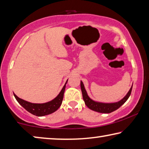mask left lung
Returning <instances> with one entry per match:
<instances>
[{
	"instance_id": "obj_1",
	"label": "left lung",
	"mask_w": 149,
	"mask_h": 149,
	"mask_svg": "<svg viewBox=\"0 0 149 149\" xmlns=\"http://www.w3.org/2000/svg\"><path fill=\"white\" fill-rule=\"evenodd\" d=\"M81 89L82 92V96H83V99L84 100L85 104L88 108L94 111H97L101 113H110L114 111L117 110V109H119L122 105H123L126 102V101L128 100L130 95L132 91V87H133V85L131 87V89H129L128 93H127V95L122 99L121 100H120L117 102L115 103H101V102H97V101H93V100L89 97L87 95V91L85 89L84 85L83 82L81 81Z\"/></svg>"
}]
</instances>
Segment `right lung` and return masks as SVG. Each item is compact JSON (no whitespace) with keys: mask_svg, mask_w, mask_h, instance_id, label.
<instances>
[{"mask_svg":"<svg viewBox=\"0 0 149 149\" xmlns=\"http://www.w3.org/2000/svg\"><path fill=\"white\" fill-rule=\"evenodd\" d=\"M67 82L68 80L66 81L64 86L63 87L62 90H61L60 93L58 94L57 97L54 98V100L50 101H48L47 103H32L19 98L15 93H14V95H15L16 101L19 103V104L22 105L28 112L36 115V116H44V115L51 114V113L55 112L58 109V108L60 107V105H62L63 98V93H64L65 85L67 84Z\"/></svg>","mask_w":149,"mask_h":149,"instance_id":"1","label":"right lung"}]
</instances>
